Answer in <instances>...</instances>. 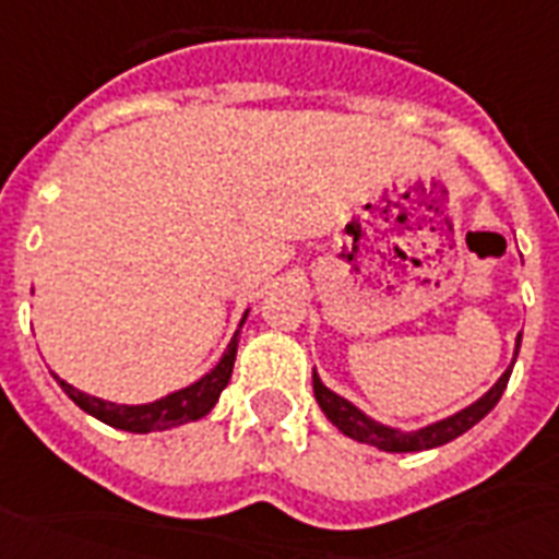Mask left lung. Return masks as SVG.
<instances>
[{"mask_svg":"<svg viewBox=\"0 0 559 559\" xmlns=\"http://www.w3.org/2000/svg\"><path fill=\"white\" fill-rule=\"evenodd\" d=\"M521 348V333L519 342H515V357H519ZM515 364V360H512ZM509 374L512 369L497 378V384L488 390L486 396L476 399L474 405H467L459 414H452L447 419H438V423H431L426 429L417 431H402V429H390L384 423H378V419L366 417L364 411L352 405L348 399H342L340 393H333L330 386L321 384V378L312 369V390H316V402H319V408L324 411V417L342 431V435H348L354 441L369 443V447H378V450L384 452H419V450H431V447H441V443L455 441L459 435H464L467 429H474L479 419L486 417L488 411L495 408L500 396H503V390L509 384Z\"/></svg>","mask_w":559,"mask_h":559,"instance_id":"8db88e82","label":"left lung"}]
</instances>
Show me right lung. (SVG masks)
<instances>
[{"label": "right lung", "mask_w": 559, "mask_h": 559, "mask_svg": "<svg viewBox=\"0 0 559 559\" xmlns=\"http://www.w3.org/2000/svg\"><path fill=\"white\" fill-rule=\"evenodd\" d=\"M243 321H247V312H243L240 324H243ZM238 336L240 328L235 330V336H231L226 354L219 357V364L207 374H202L195 384L185 386V390H175L169 396L157 399V402H148V405H116V402H107V399L88 396L83 390H76V386H71L68 381H62L59 374H52V378L62 384L64 393H68L85 414H92V417H97L100 423H107L112 429L136 431V435L173 429V426H185V423L202 419L207 411L217 405L219 393L226 390V384H229L231 378V366H235V354H238Z\"/></svg>", "instance_id": "obj_1"}]
</instances>
